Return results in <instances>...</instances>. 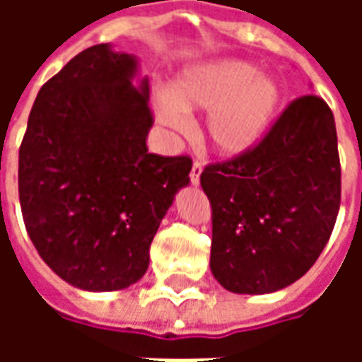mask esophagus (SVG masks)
I'll return each mask as SVG.
<instances>
[{"label": "esophagus", "mask_w": 362, "mask_h": 362, "mask_svg": "<svg viewBox=\"0 0 362 362\" xmlns=\"http://www.w3.org/2000/svg\"><path fill=\"white\" fill-rule=\"evenodd\" d=\"M202 173H204V166H202V163H194V166H192V173H189V182H192L194 186L199 184V176H202Z\"/></svg>", "instance_id": "esophagus-1"}]
</instances>
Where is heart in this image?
I'll return each instance as SVG.
<instances>
[{
	"label": "heart",
	"instance_id": "heart-1",
	"mask_svg": "<svg viewBox=\"0 0 362 362\" xmlns=\"http://www.w3.org/2000/svg\"><path fill=\"white\" fill-rule=\"evenodd\" d=\"M281 87L248 62L215 59L189 67L173 90L155 96V116L173 132L188 129V112L209 110L205 137L221 157H240L258 145L279 110Z\"/></svg>",
	"mask_w": 362,
	"mask_h": 362
}]
</instances>
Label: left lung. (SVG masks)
Wrapping results in <instances>:
<instances>
[{"label": "left lung", "instance_id": "obj_1", "mask_svg": "<svg viewBox=\"0 0 362 362\" xmlns=\"http://www.w3.org/2000/svg\"><path fill=\"white\" fill-rule=\"evenodd\" d=\"M211 273L238 295H266L308 272L334 230L341 168L334 114L320 96L291 103L240 157L209 165Z\"/></svg>", "mask_w": 362, "mask_h": 362}]
</instances>
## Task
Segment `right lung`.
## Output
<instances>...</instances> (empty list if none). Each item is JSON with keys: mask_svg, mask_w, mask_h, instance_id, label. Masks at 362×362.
<instances>
[{"mask_svg": "<svg viewBox=\"0 0 362 362\" xmlns=\"http://www.w3.org/2000/svg\"><path fill=\"white\" fill-rule=\"evenodd\" d=\"M134 54L90 46L38 90L19 149L23 221L46 266L83 291L141 279L192 158L147 149L149 79Z\"/></svg>", "mask_w": 362, "mask_h": 362, "instance_id": "1", "label": "right lung"}]
</instances>
